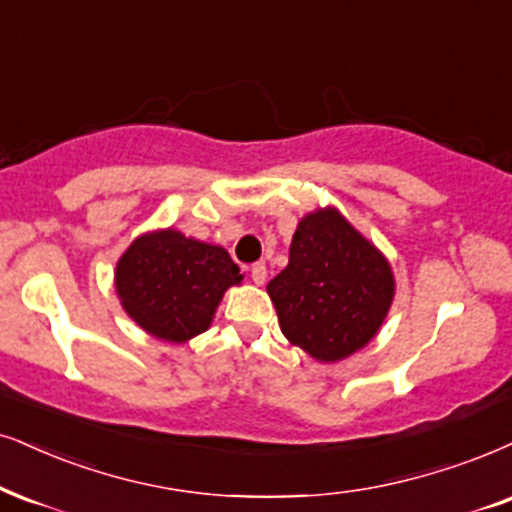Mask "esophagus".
I'll list each match as a JSON object with an SVG mask.
<instances>
[{"mask_svg":"<svg viewBox=\"0 0 512 512\" xmlns=\"http://www.w3.org/2000/svg\"><path fill=\"white\" fill-rule=\"evenodd\" d=\"M250 276H252V281L257 283V286H262L264 281H267V264L264 262H255L250 267Z\"/></svg>","mask_w":512,"mask_h":512,"instance_id":"1","label":"esophagus"}]
</instances>
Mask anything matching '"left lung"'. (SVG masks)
I'll list each match as a JSON object with an SVG mask.
<instances>
[{
    "label": "left lung",
    "mask_w": 512,
    "mask_h": 512,
    "mask_svg": "<svg viewBox=\"0 0 512 512\" xmlns=\"http://www.w3.org/2000/svg\"><path fill=\"white\" fill-rule=\"evenodd\" d=\"M394 290L387 257L333 205L297 222L288 267L267 286L283 335L321 364L352 357L378 335Z\"/></svg>",
    "instance_id": "1"
}]
</instances>
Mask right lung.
<instances>
[{
	"instance_id": "add662e5",
	"label": "right lung",
	"mask_w": 512,
	"mask_h": 512,
	"mask_svg": "<svg viewBox=\"0 0 512 512\" xmlns=\"http://www.w3.org/2000/svg\"><path fill=\"white\" fill-rule=\"evenodd\" d=\"M243 274L222 245L179 229L146 231L115 264V293L141 331L181 345L212 326L222 297Z\"/></svg>"
}]
</instances>
